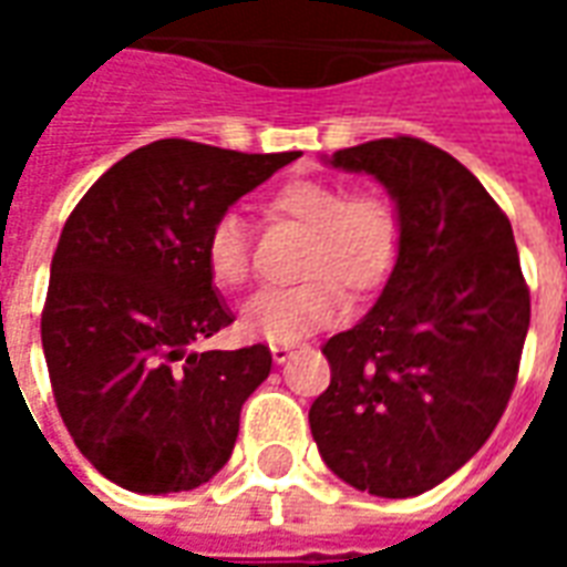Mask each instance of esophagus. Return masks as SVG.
<instances>
[{
	"label": "esophagus",
	"mask_w": 567,
	"mask_h": 567,
	"mask_svg": "<svg viewBox=\"0 0 567 567\" xmlns=\"http://www.w3.org/2000/svg\"><path fill=\"white\" fill-rule=\"evenodd\" d=\"M270 352H272V361H276V364H285L288 358L295 355V346H291V343H272Z\"/></svg>",
	"instance_id": "34e87169"
}]
</instances>
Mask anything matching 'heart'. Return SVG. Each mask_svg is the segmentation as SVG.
I'll list each match as a JSON object with an SVG mask.
<instances>
[{"label":"heart","instance_id":"heart-1","mask_svg":"<svg viewBox=\"0 0 567 567\" xmlns=\"http://www.w3.org/2000/svg\"><path fill=\"white\" fill-rule=\"evenodd\" d=\"M270 209L309 230L303 255L307 282L264 288L239 312V328L255 340L295 343L343 319L346 295L380 288L398 260V218L389 199L373 190L346 194L333 182H291L272 197ZM206 270L218 288L248 279V234L239 215L227 212L206 236Z\"/></svg>","mask_w":567,"mask_h":567}]
</instances>
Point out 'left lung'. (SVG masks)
<instances>
[{
  "mask_svg": "<svg viewBox=\"0 0 567 567\" xmlns=\"http://www.w3.org/2000/svg\"><path fill=\"white\" fill-rule=\"evenodd\" d=\"M398 209V260L355 328L321 352L309 406L324 464L380 498H413L474 458L511 401L532 319L513 227L476 175L413 136L337 151Z\"/></svg>",
  "mask_w": 567,
  "mask_h": 567,
  "instance_id": "obj_1",
  "label": "left lung"
}]
</instances>
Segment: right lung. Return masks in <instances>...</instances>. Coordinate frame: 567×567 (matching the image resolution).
Wrapping results in <instances>:
<instances>
[{
  "mask_svg": "<svg viewBox=\"0 0 567 567\" xmlns=\"http://www.w3.org/2000/svg\"><path fill=\"white\" fill-rule=\"evenodd\" d=\"M297 157L151 142L69 215L42 312L44 361L75 446L121 488L187 492L230 458L239 410L272 355L264 343L190 352L234 321L206 270V236Z\"/></svg>",
  "mask_w": 567,
  "mask_h": 567,
  "instance_id": "1",
  "label": "right lung"
}]
</instances>
